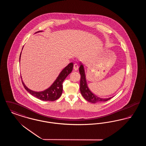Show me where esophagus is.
<instances>
[{"instance_id":"34e87169","label":"esophagus","mask_w":146,"mask_h":146,"mask_svg":"<svg viewBox=\"0 0 146 146\" xmlns=\"http://www.w3.org/2000/svg\"><path fill=\"white\" fill-rule=\"evenodd\" d=\"M73 69L74 70H78V64H76V63H75L74 64V66H73Z\"/></svg>"}]
</instances>
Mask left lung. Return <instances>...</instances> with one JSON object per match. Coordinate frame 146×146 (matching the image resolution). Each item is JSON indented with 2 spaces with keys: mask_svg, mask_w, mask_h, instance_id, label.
<instances>
[{
  "mask_svg": "<svg viewBox=\"0 0 146 146\" xmlns=\"http://www.w3.org/2000/svg\"><path fill=\"white\" fill-rule=\"evenodd\" d=\"M79 70L81 76L80 82V90L82 96L86 101L93 104H95L98 102L107 101L112 98L111 97L107 98H103L98 97L96 95L94 94L90 90V89L88 86L83 64L81 62H80V67H79Z\"/></svg>",
  "mask_w": 146,
  "mask_h": 146,
  "instance_id": "8db88e82",
  "label": "left lung"
}]
</instances>
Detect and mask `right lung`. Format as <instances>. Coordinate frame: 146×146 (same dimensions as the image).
I'll list each match as a JSON object with an SVG mask.
<instances>
[{
  "mask_svg": "<svg viewBox=\"0 0 146 146\" xmlns=\"http://www.w3.org/2000/svg\"><path fill=\"white\" fill-rule=\"evenodd\" d=\"M42 31H38L36 33L41 32ZM21 54L20 56V57ZM73 67V63L72 62L68 64L63 70L61 72L58 76L56 78L55 82L53 84L48 88L47 89L42 91H35L31 90V89H28V88L25 85L22 79V83L25 88V89L28 91V92L31 94L32 96L38 98L39 100L42 101H55L57 99L61 96L63 91L62 83L64 80L66 78L70 73L72 72ZM22 78V77H21Z\"/></svg>",
  "mask_w": 146,
  "mask_h": 146,
  "instance_id": "1",
  "label": "right lung"
}]
</instances>
